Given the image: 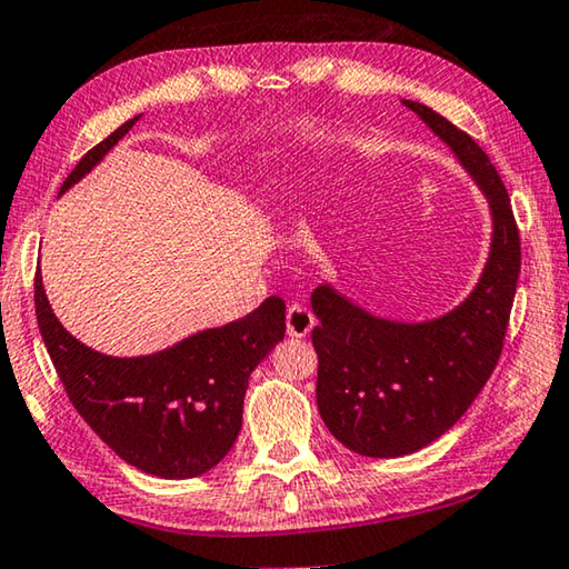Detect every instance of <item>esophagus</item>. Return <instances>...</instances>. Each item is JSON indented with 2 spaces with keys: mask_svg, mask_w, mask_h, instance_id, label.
I'll return each instance as SVG.
<instances>
[{
  "mask_svg": "<svg viewBox=\"0 0 569 569\" xmlns=\"http://www.w3.org/2000/svg\"><path fill=\"white\" fill-rule=\"evenodd\" d=\"M315 326V318L308 308H302V305H290L287 308V336L292 338H305L312 330Z\"/></svg>",
  "mask_w": 569,
  "mask_h": 569,
  "instance_id": "obj_1",
  "label": "esophagus"
}]
</instances>
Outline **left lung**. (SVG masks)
I'll return each instance as SVG.
<instances>
[{
	"label": "left lung",
	"mask_w": 569,
	"mask_h": 569,
	"mask_svg": "<svg viewBox=\"0 0 569 569\" xmlns=\"http://www.w3.org/2000/svg\"><path fill=\"white\" fill-rule=\"evenodd\" d=\"M405 107L473 174L491 206L493 241L476 290L437 320L373 318L330 284L312 292L320 417L338 442L366 458L417 452L466 415L501 358L521 269L517 218L488 154L425 103Z\"/></svg>",
	"instance_id": "8db88e82"
}]
</instances>
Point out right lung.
<instances>
[{
	"label": "right lung",
	"mask_w": 569,
	"mask_h": 569,
	"mask_svg": "<svg viewBox=\"0 0 569 569\" xmlns=\"http://www.w3.org/2000/svg\"><path fill=\"white\" fill-rule=\"evenodd\" d=\"M137 119L86 152L60 193L81 180ZM34 315L76 412L121 460L157 478H196L226 458L241 430L249 376L284 338V302L267 297L247 318L190 336L168 351L103 356L60 326L40 272L34 274Z\"/></svg>",
	"instance_id": "obj_1"
}]
</instances>
